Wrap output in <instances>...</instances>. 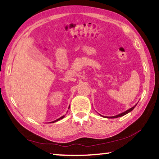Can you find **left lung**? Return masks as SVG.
<instances>
[{
	"instance_id": "left-lung-1",
	"label": "left lung",
	"mask_w": 159,
	"mask_h": 159,
	"mask_svg": "<svg viewBox=\"0 0 159 159\" xmlns=\"http://www.w3.org/2000/svg\"><path fill=\"white\" fill-rule=\"evenodd\" d=\"M136 105H137V104H136L135 105H134V107H132V108L129 109H128V110H126L125 111L123 112V113H120V114H118V115H116V116H107V117H105V118H118V117L123 116H124V115H125V114H128L129 112H130L131 111H133V110L134 109V107H136ZM100 116H102V115H100ZM103 117H104V116H103Z\"/></svg>"
}]
</instances>
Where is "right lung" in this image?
Returning a JSON list of instances; mask_svg holds the SVG:
<instances>
[{"label":"right lung","instance_id":"right-lung-1","mask_svg":"<svg viewBox=\"0 0 159 159\" xmlns=\"http://www.w3.org/2000/svg\"><path fill=\"white\" fill-rule=\"evenodd\" d=\"M69 107H70V106L69 107ZM65 116H61L60 118H59L58 119H57V120H54V121H52V122H50V123H55V122H57V121H58V120H60V119H62V118Z\"/></svg>","mask_w":159,"mask_h":159}]
</instances>
